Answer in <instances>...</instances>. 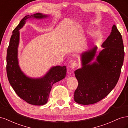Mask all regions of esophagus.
Returning <instances> with one entry per match:
<instances>
[{
    "label": "esophagus",
    "instance_id": "34e87169",
    "mask_svg": "<svg viewBox=\"0 0 128 128\" xmlns=\"http://www.w3.org/2000/svg\"><path fill=\"white\" fill-rule=\"evenodd\" d=\"M77 66H78V64H77L76 62L75 61H73V62H72V63L71 64L70 67L71 68H72V69H74V68H75Z\"/></svg>",
    "mask_w": 128,
    "mask_h": 128
}]
</instances>
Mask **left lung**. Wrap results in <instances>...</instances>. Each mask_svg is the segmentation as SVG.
<instances>
[{
  "mask_svg": "<svg viewBox=\"0 0 128 128\" xmlns=\"http://www.w3.org/2000/svg\"><path fill=\"white\" fill-rule=\"evenodd\" d=\"M102 47L104 48L98 55L96 46L80 54L82 67L75 71L78 86L74 95L75 102L79 104L87 105L100 101L118 82L124 51L122 36L115 25Z\"/></svg>",
  "mask_w": 128,
  "mask_h": 128,
  "instance_id": "left-lung-1",
  "label": "left lung"
}]
</instances>
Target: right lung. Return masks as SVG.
<instances>
[{
  "label": "right lung",
  "instance_id": "right-lung-1",
  "mask_svg": "<svg viewBox=\"0 0 128 128\" xmlns=\"http://www.w3.org/2000/svg\"><path fill=\"white\" fill-rule=\"evenodd\" d=\"M48 15L37 13L27 15L14 29L10 37L7 51V75L9 82L19 97L33 105H43L48 102L50 91L53 84L64 79L66 75V66L52 67L46 74L40 78L27 76L19 66L18 47L20 42V32L30 18L43 19Z\"/></svg>",
  "mask_w": 128,
  "mask_h": 128
}]
</instances>
